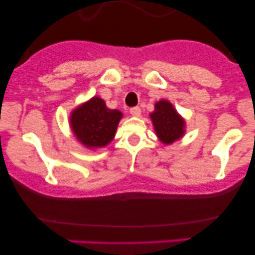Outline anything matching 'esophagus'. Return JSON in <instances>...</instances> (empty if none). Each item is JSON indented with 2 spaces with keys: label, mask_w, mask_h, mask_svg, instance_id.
I'll return each instance as SVG.
<instances>
[{
  "label": "esophagus",
  "mask_w": 255,
  "mask_h": 255,
  "mask_svg": "<svg viewBox=\"0 0 255 255\" xmlns=\"http://www.w3.org/2000/svg\"><path fill=\"white\" fill-rule=\"evenodd\" d=\"M129 113L131 116H134V118H139V116L141 115V109H140L139 107H134L129 110Z\"/></svg>",
  "instance_id": "obj_1"
}]
</instances>
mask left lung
Instances as JSON below:
<instances>
[{"label":"left lung","instance_id":"8db88e82","mask_svg":"<svg viewBox=\"0 0 255 255\" xmlns=\"http://www.w3.org/2000/svg\"><path fill=\"white\" fill-rule=\"evenodd\" d=\"M156 135L164 145H171L186 134V120L178 114L168 99H160L150 114Z\"/></svg>","mask_w":255,"mask_h":255}]
</instances>
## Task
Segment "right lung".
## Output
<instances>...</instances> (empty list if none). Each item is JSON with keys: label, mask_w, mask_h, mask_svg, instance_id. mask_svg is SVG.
Listing matches in <instances>:
<instances>
[{"label": "right lung", "mask_w": 255, "mask_h": 255, "mask_svg": "<svg viewBox=\"0 0 255 255\" xmlns=\"http://www.w3.org/2000/svg\"><path fill=\"white\" fill-rule=\"evenodd\" d=\"M124 114L109 109L98 96L90 98L71 111L69 126L75 139L89 150H98L114 140Z\"/></svg>", "instance_id": "right-lung-1"}]
</instances>
